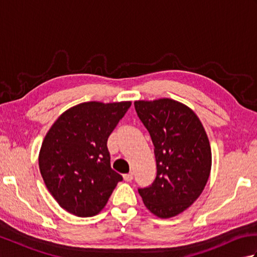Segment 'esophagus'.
Here are the masks:
<instances>
[{
    "instance_id": "34e87169",
    "label": "esophagus",
    "mask_w": 257,
    "mask_h": 257,
    "mask_svg": "<svg viewBox=\"0 0 257 257\" xmlns=\"http://www.w3.org/2000/svg\"><path fill=\"white\" fill-rule=\"evenodd\" d=\"M133 179H134V173L133 172H129L127 174H123V180H124V181L130 182V181H133Z\"/></svg>"
}]
</instances>
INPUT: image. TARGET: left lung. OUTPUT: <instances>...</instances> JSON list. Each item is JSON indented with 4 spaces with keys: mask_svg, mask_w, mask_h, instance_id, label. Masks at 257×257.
Returning <instances> with one entry per match:
<instances>
[{
    "mask_svg": "<svg viewBox=\"0 0 257 257\" xmlns=\"http://www.w3.org/2000/svg\"><path fill=\"white\" fill-rule=\"evenodd\" d=\"M135 109L155 146L157 165L155 181L138 192L155 215H178L199 198L210 176L205 130L189 107L169 98L135 101Z\"/></svg>",
    "mask_w": 257,
    "mask_h": 257,
    "instance_id": "left-lung-1",
    "label": "left lung"
}]
</instances>
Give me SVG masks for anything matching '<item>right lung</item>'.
<instances>
[{"label": "right lung", "mask_w": 257, "mask_h": 257, "mask_svg": "<svg viewBox=\"0 0 257 257\" xmlns=\"http://www.w3.org/2000/svg\"><path fill=\"white\" fill-rule=\"evenodd\" d=\"M130 106V101L80 103L48 130L38 163L46 188L64 210L94 216L122 181L110 167L107 140Z\"/></svg>", "instance_id": "right-lung-1"}]
</instances>
